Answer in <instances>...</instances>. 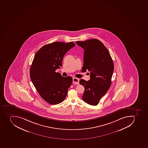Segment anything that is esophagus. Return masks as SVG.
I'll use <instances>...</instances> for the list:
<instances>
[{
    "instance_id": "esophagus-1",
    "label": "esophagus",
    "mask_w": 148,
    "mask_h": 148,
    "mask_svg": "<svg viewBox=\"0 0 148 148\" xmlns=\"http://www.w3.org/2000/svg\"><path fill=\"white\" fill-rule=\"evenodd\" d=\"M73 82L75 84H79V79L77 78H75V77H73Z\"/></svg>"
}]
</instances>
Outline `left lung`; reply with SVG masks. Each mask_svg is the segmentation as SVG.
<instances>
[{
  "label": "left lung",
  "mask_w": 148,
  "mask_h": 148,
  "mask_svg": "<svg viewBox=\"0 0 148 148\" xmlns=\"http://www.w3.org/2000/svg\"><path fill=\"white\" fill-rule=\"evenodd\" d=\"M76 43L84 49L82 71L88 70L90 73L89 81L79 80V84L85 88L82 99L88 104L97 106L111 86L113 61L107 49L99 40L92 39Z\"/></svg>",
  "instance_id": "1"
}]
</instances>
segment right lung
<instances>
[{
	"label": "right lung",
	"instance_id": "1",
	"mask_svg": "<svg viewBox=\"0 0 148 148\" xmlns=\"http://www.w3.org/2000/svg\"><path fill=\"white\" fill-rule=\"evenodd\" d=\"M75 45L73 42H56L45 45L35 54L30 69L31 81L41 97L51 104L63 102L72 84L71 76L55 72L62 66L64 56Z\"/></svg>",
	"mask_w": 148,
	"mask_h": 148
}]
</instances>
